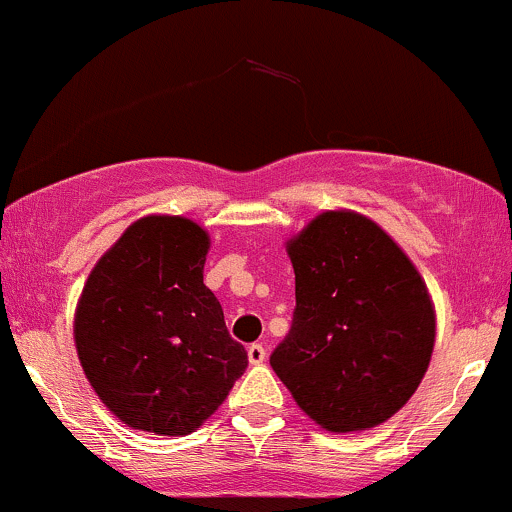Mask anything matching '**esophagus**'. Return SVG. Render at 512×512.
<instances>
[{"mask_svg":"<svg viewBox=\"0 0 512 512\" xmlns=\"http://www.w3.org/2000/svg\"><path fill=\"white\" fill-rule=\"evenodd\" d=\"M246 354H249L251 364H263V361H266V346H263V344H251L249 349H246Z\"/></svg>","mask_w":512,"mask_h":512,"instance_id":"1","label":"esophagus"}]
</instances>
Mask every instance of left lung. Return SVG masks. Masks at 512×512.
Here are the masks:
<instances>
[{
	"instance_id": "8db88e82",
	"label": "left lung",
	"mask_w": 512,
	"mask_h": 512,
	"mask_svg": "<svg viewBox=\"0 0 512 512\" xmlns=\"http://www.w3.org/2000/svg\"><path fill=\"white\" fill-rule=\"evenodd\" d=\"M295 312L271 354L276 376L310 420L356 432L412 398L434 349V307L412 261L376 222L317 214L288 241Z\"/></svg>"
}]
</instances>
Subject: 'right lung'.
Here are the masks:
<instances>
[{
  "label": "right lung",
  "mask_w": 512,
  "mask_h": 512,
  "mask_svg": "<svg viewBox=\"0 0 512 512\" xmlns=\"http://www.w3.org/2000/svg\"><path fill=\"white\" fill-rule=\"evenodd\" d=\"M207 249L200 224L151 214L119 236L82 288L73 329L82 371L134 430L190 434L249 366L202 283Z\"/></svg>",
  "instance_id": "obj_1"
}]
</instances>
